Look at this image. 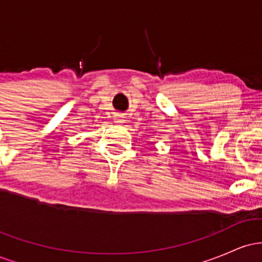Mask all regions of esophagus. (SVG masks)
<instances>
[{"label":"esophagus","instance_id":"obj_1","mask_svg":"<svg viewBox=\"0 0 262 262\" xmlns=\"http://www.w3.org/2000/svg\"><path fill=\"white\" fill-rule=\"evenodd\" d=\"M114 122L119 123V124H121V123H124V118H123V116H119V114H117V116L114 117Z\"/></svg>","mask_w":262,"mask_h":262}]
</instances>
